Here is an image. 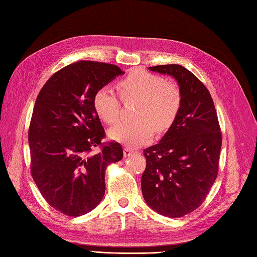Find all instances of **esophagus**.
Returning a JSON list of instances; mask_svg holds the SVG:
<instances>
[{
  "instance_id": "1",
  "label": "esophagus",
  "mask_w": 257,
  "mask_h": 257,
  "mask_svg": "<svg viewBox=\"0 0 257 257\" xmlns=\"http://www.w3.org/2000/svg\"><path fill=\"white\" fill-rule=\"evenodd\" d=\"M134 154H135V151L133 149H130V148H124L123 149L124 157H130V156H133Z\"/></svg>"
}]
</instances>
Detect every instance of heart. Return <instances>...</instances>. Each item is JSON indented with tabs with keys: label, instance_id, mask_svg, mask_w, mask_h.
Wrapping results in <instances>:
<instances>
[{
	"label": "heart",
	"instance_id": "1",
	"mask_svg": "<svg viewBox=\"0 0 257 257\" xmlns=\"http://www.w3.org/2000/svg\"><path fill=\"white\" fill-rule=\"evenodd\" d=\"M118 88L124 100L140 101L137 122H120L109 130V138L127 147L143 146L157 132H165L176 120L182 103L181 91L161 76L137 69L119 81ZM95 110L103 122L118 121L120 100L110 87H102L94 96Z\"/></svg>",
	"mask_w": 257,
	"mask_h": 257
}]
</instances>
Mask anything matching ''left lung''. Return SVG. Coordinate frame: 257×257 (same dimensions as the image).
<instances>
[{
    "label": "left lung",
    "instance_id": "obj_1",
    "mask_svg": "<svg viewBox=\"0 0 257 257\" xmlns=\"http://www.w3.org/2000/svg\"><path fill=\"white\" fill-rule=\"evenodd\" d=\"M149 69L177 80L182 103L159 143L144 151L147 167L141 190L152 210L181 217L203 203L215 181L221 129L210 92L195 75L177 64Z\"/></svg>",
    "mask_w": 257,
    "mask_h": 257
}]
</instances>
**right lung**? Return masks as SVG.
<instances>
[{
  "mask_svg": "<svg viewBox=\"0 0 257 257\" xmlns=\"http://www.w3.org/2000/svg\"><path fill=\"white\" fill-rule=\"evenodd\" d=\"M116 65L80 61L58 70L38 94L29 129L32 177L47 203L68 216L94 210L105 194V170L122 159L120 144L97 154L105 130L94 96L118 76Z\"/></svg>",
  "mask_w": 257,
  "mask_h": 257,
  "instance_id": "right-lung-1",
  "label": "right lung"
}]
</instances>
